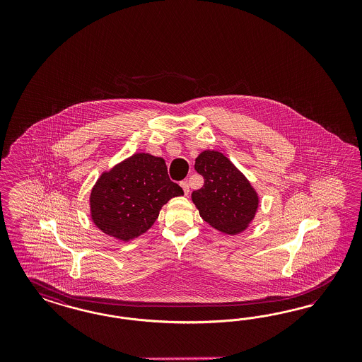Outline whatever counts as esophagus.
<instances>
[{"label": "esophagus", "mask_w": 362, "mask_h": 362, "mask_svg": "<svg viewBox=\"0 0 362 362\" xmlns=\"http://www.w3.org/2000/svg\"><path fill=\"white\" fill-rule=\"evenodd\" d=\"M180 186H182V188H183L185 194L188 195V194H189V186H188V183H187V182H182V183H180Z\"/></svg>", "instance_id": "obj_1"}]
</instances>
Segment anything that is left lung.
<instances>
[{"label":"left lung","instance_id":"obj_1","mask_svg":"<svg viewBox=\"0 0 362 362\" xmlns=\"http://www.w3.org/2000/svg\"><path fill=\"white\" fill-rule=\"evenodd\" d=\"M195 170L204 177L203 187L191 195L200 216L228 235L245 230L259 207V197L247 177L219 151L200 153Z\"/></svg>","mask_w":362,"mask_h":362}]
</instances>
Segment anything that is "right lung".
I'll use <instances>...</instances> for the list:
<instances>
[{
  "mask_svg": "<svg viewBox=\"0 0 362 362\" xmlns=\"http://www.w3.org/2000/svg\"><path fill=\"white\" fill-rule=\"evenodd\" d=\"M170 180L165 159L134 153L103 173L90 195L91 219L99 230L129 241L151 228L171 197L183 195Z\"/></svg>",
  "mask_w": 362,
  "mask_h": 362,
  "instance_id": "obj_1",
  "label": "right lung"
}]
</instances>
